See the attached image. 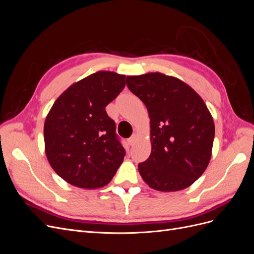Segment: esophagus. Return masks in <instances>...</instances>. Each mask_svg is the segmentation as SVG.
<instances>
[{
  "instance_id": "obj_1",
  "label": "esophagus",
  "mask_w": 254,
  "mask_h": 254,
  "mask_svg": "<svg viewBox=\"0 0 254 254\" xmlns=\"http://www.w3.org/2000/svg\"><path fill=\"white\" fill-rule=\"evenodd\" d=\"M136 139H137V135H136V134H132V135H131V136H130V137H129V139H128V144H129L130 146H132V145H134V143H135Z\"/></svg>"
}]
</instances>
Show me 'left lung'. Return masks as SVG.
Instances as JSON below:
<instances>
[{
    "label": "left lung",
    "instance_id": "8db88e82",
    "mask_svg": "<svg viewBox=\"0 0 254 254\" xmlns=\"http://www.w3.org/2000/svg\"><path fill=\"white\" fill-rule=\"evenodd\" d=\"M126 80L150 119L151 152L137 166L143 180L160 191L189 188L212 157L215 126L203 99L184 81L159 72Z\"/></svg>",
    "mask_w": 254,
    "mask_h": 254
}]
</instances>
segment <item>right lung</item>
<instances>
[{"mask_svg":"<svg viewBox=\"0 0 254 254\" xmlns=\"http://www.w3.org/2000/svg\"><path fill=\"white\" fill-rule=\"evenodd\" d=\"M126 84V76L99 71L68 87L44 122L50 165L64 181L93 190L108 184L125 156L106 106Z\"/></svg>","mask_w":254,"mask_h":254,"instance_id":"1","label":"right lung"}]
</instances>
